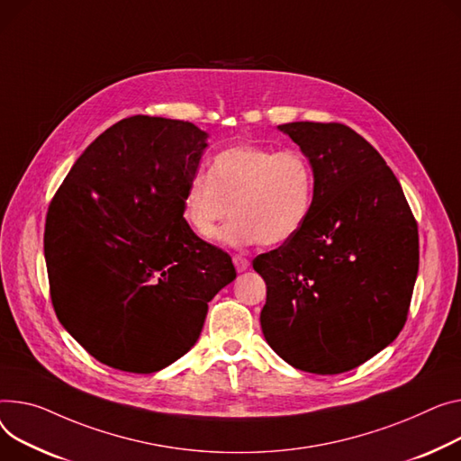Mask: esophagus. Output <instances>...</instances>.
Returning a JSON list of instances; mask_svg holds the SVG:
<instances>
[{"mask_svg":"<svg viewBox=\"0 0 461 461\" xmlns=\"http://www.w3.org/2000/svg\"><path fill=\"white\" fill-rule=\"evenodd\" d=\"M233 265H235L237 272H244V270H249L250 261H249V258H244V256H240V254H235V256H233Z\"/></svg>","mask_w":461,"mask_h":461,"instance_id":"34e87169","label":"esophagus"}]
</instances>
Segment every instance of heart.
I'll list each match as a JSON object with an SVG mask.
<instances>
[{
  "label": "heart",
  "mask_w": 461,
  "mask_h": 461,
  "mask_svg": "<svg viewBox=\"0 0 461 461\" xmlns=\"http://www.w3.org/2000/svg\"><path fill=\"white\" fill-rule=\"evenodd\" d=\"M317 193L315 170L303 151L240 144L212 159L209 176L196 174L183 191L185 224L202 239L222 230L228 244L278 247L308 222Z\"/></svg>",
  "instance_id": "obj_1"
}]
</instances>
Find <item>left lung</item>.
Masks as SVG:
<instances>
[{
  "mask_svg": "<svg viewBox=\"0 0 461 461\" xmlns=\"http://www.w3.org/2000/svg\"><path fill=\"white\" fill-rule=\"evenodd\" d=\"M280 130L310 158L317 193L303 228L259 254L267 284L261 330L270 348L305 373L339 375L396 339L419 270V231L393 170L339 122Z\"/></svg>",
  "mask_w": 461,
  "mask_h": 461,
  "instance_id": "left-lung-1",
  "label": "left lung"
}]
</instances>
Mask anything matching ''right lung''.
Wrapping results in <instances>:
<instances>
[{"mask_svg":"<svg viewBox=\"0 0 461 461\" xmlns=\"http://www.w3.org/2000/svg\"><path fill=\"white\" fill-rule=\"evenodd\" d=\"M205 139L183 120H120L81 153L48 207L55 315L113 369L149 375L187 354L207 302L235 280L231 258L181 212Z\"/></svg>","mask_w":461,"mask_h":461,"instance_id":"obj_1","label":"right lung"}]
</instances>
